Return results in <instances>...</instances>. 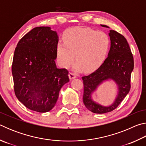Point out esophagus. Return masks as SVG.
I'll list each match as a JSON object with an SVG mask.
<instances>
[{
	"label": "esophagus",
	"instance_id": "obj_1",
	"mask_svg": "<svg viewBox=\"0 0 146 146\" xmlns=\"http://www.w3.org/2000/svg\"><path fill=\"white\" fill-rule=\"evenodd\" d=\"M69 77H70V79H73V78H75L76 77V75L75 73H72V72H70V74H69Z\"/></svg>",
	"mask_w": 146,
	"mask_h": 146
}]
</instances>
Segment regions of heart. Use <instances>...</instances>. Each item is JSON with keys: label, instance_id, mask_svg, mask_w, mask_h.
Here are the masks:
<instances>
[{"label": "heart", "instance_id": "1", "mask_svg": "<svg viewBox=\"0 0 146 146\" xmlns=\"http://www.w3.org/2000/svg\"><path fill=\"white\" fill-rule=\"evenodd\" d=\"M63 42L57 44V56L63 67L68 68L75 58L76 68L86 73L95 71L105 60L110 39L105 33L88 28H75L65 33Z\"/></svg>", "mask_w": 146, "mask_h": 146}]
</instances>
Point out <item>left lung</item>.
<instances>
[{"mask_svg": "<svg viewBox=\"0 0 146 146\" xmlns=\"http://www.w3.org/2000/svg\"><path fill=\"white\" fill-rule=\"evenodd\" d=\"M101 26L108 28L106 25ZM109 35L111 48L107 58L95 72L82 77L84 104L90 111L97 114L112 111L122 102L130 91L131 75L134 68V58L126 38L115 30H110ZM109 78L113 79L117 84L119 92L113 105L104 107L91 100L90 94L100 83Z\"/></svg>", "mask_w": 146, "mask_h": 146, "instance_id": "obj_1", "label": "left lung"}]
</instances>
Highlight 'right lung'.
<instances>
[{
    "instance_id": "obj_1",
    "label": "right lung",
    "mask_w": 146,
    "mask_h": 146,
    "mask_svg": "<svg viewBox=\"0 0 146 146\" xmlns=\"http://www.w3.org/2000/svg\"><path fill=\"white\" fill-rule=\"evenodd\" d=\"M58 37L49 27H36L19 41L11 66L14 91L29 110L45 113L55 107L69 71L56 68Z\"/></svg>"
}]
</instances>
